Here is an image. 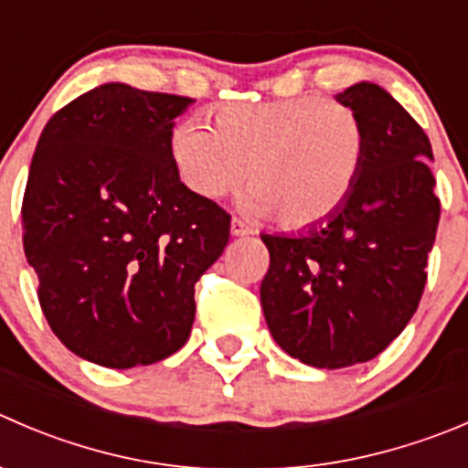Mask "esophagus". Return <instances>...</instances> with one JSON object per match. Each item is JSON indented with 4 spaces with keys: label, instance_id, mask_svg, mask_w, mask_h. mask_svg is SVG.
Listing matches in <instances>:
<instances>
[{
    "label": "esophagus",
    "instance_id": "obj_1",
    "mask_svg": "<svg viewBox=\"0 0 468 468\" xmlns=\"http://www.w3.org/2000/svg\"><path fill=\"white\" fill-rule=\"evenodd\" d=\"M230 233H233V235H238V238H242V235H251L253 230L249 229V226L244 224V221H239V219H233V221H230Z\"/></svg>",
    "mask_w": 468,
    "mask_h": 468
}]
</instances>
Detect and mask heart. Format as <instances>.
Here are the masks:
<instances>
[{
  "label": "heart",
  "instance_id": "b5f03b06",
  "mask_svg": "<svg viewBox=\"0 0 468 468\" xmlns=\"http://www.w3.org/2000/svg\"><path fill=\"white\" fill-rule=\"evenodd\" d=\"M210 128L180 121L171 130L169 153L185 187L221 198L244 171V210L271 212L283 229L334 217L356 187L368 151L359 113L322 95L221 104Z\"/></svg>",
  "mask_w": 468,
  "mask_h": 468
}]
</instances>
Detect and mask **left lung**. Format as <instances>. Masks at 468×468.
I'll return each instance as SVG.
<instances>
[{"label":"left lung","instance_id":"obj_1","mask_svg":"<svg viewBox=\"0 0 468 468\" xmlns=\"http://www.w3.org/2000/svg\"><path fill=\"white\" fill-rule=\"evenodd\" d=\"M335 100L368 134L364 171L345 206L306 233L261 235L267 326L281 349L313 368L366 364L400 335L428 281L439 226L428 134L382 86L361 81Z\"/></svg>","mask_w":468,"mask_h":468}]
</instances>
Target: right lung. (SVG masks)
Wrapping results in <instances>:
<instances>
[{"instance_id":"obj_1","label":"right lung","mask_w":468,"mask_h":468,"mask_svg":"<svg viewBox=\"0 0 468 468\" xmlns=\"http://www.w3.org/2000/svg\"><path fill=\"white\" fill-rule=\"evenodd\" d=\"M192 98L102 84L45 125L22 198L38 302L70 352L107 368L166 359L189 338L194 285L230 215L189 192L169 153Z\"/></svg>"}]
</instances>
